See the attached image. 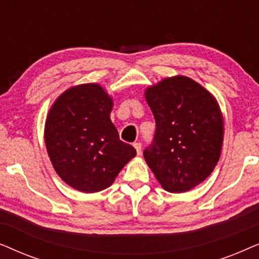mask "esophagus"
I'll use <instances>...</instances> for the list:
<instances>
[{"mask_svg":"<svg viewBox=\"0 0 259 259\" xmlns=\"http://www.w3.org/2000/svg\"><path fill=\"white\" fill-rule=\"evenodd\" d=\"M133 146H134V148H136L138 155H140L141 154V144L140 143H136V144L133 145Z\"/></svg>","mask_w":259,"mask_h":259,"instance_id":"esophagus-1","label":"esophagus"}]
</instances>
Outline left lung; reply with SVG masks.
I'll return each instance as SVG.
<instances>
[{
    "mask_svg": "<svg viewBox=\"0 0 259 259\" xmlns=\"http://www.w3.org/2000/svg\"><path fill=\"white\" fill-rule=\"evenodd\" d=\"M145 98L157 126L145 160L164 190H192L211 175L221 157L224 121L217 100L183 75L150 86Z\"/></svg>",
    "mask_w": 259,
    "mask_h": 259,
    "instance_id": "1",
    "label": "left lung"
}]
</instances>
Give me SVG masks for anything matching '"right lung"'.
<instances>
[{"label": "right lung", "mask_w": 259, "mask_h": 259, "mask_svg": "<svg viewBox=\"0 0 259 259\" xmlns=\"http://www.w3.org/2000/svg\"><path fill=\"white\" fill-rule=\"evenodd\" d=\"M113 99L98 83L70 87L49 109L45 143L53 167L80 192L107 189L137 151L119 139Z\"/></svg>", "instance_id": "right-lung-1"}]
</instances>
